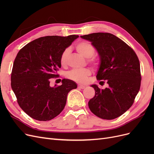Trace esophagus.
<instances>
[{
  "mask_svg": "<svg viewBox=\"0 0 154 154\" xmlns=\"http://www.w3.org/2000/svg\"><path fill=\"white\" fill-rule=\"evenodd\" d=\"M78 87L79 88H84L85 87V86L83 85H82V84H78Z\"/></svg>",
  "mask_w": 154,
  "mask_h": 154,
  "instance_id": "1",
  "label": "esophagus"
}]
</instances>
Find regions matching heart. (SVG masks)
<instances>
[{"instance_id":"b5f03b06","label":"heart","mask_w":154,"mask_h":154,"mask_svg":"<svg viewBox=\"0 0 154 154\" xmlns=\"http://www.w3.org/2000/svg\"><path fill=\"white\" fill-rule=\"evenodd\" d=\"M76 49L78 52L85 58H88V62L94 66L98 65V60L95 57H92L95 53V49L92 44L87 41H82L76 45ZM70 53L69 49H65L60 56V63L65 66L67 63V58ZM91 74L90 69L85 68L82 69H72L67 72V76L78 82H85L87 78Z\"/></svg>"}]
</instances>
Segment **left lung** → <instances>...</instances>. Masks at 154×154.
Segmentation results:
<instances>
[{
  "label": "left lung",
  "instance_id": "1",
  "mask_svg": "<svg viewBox=\"0 0 154 154\" xmlns=\"http://www.w3.org/2000/svg\"><path fill=\"white\" fill-rule=\"evenodd\" d=\"M96 49L100 57L97 80L109 87L100 89L92 85L95 96L88 101L92 112L103 119H114L128 110L141 86L140 63L136 53L122 40L109 32L81 36Z\"/></svg>",
  "mask_w": 154,
  "mask_h": 154
}]
</instances>
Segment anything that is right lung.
Instances as JSON below:
<instances>
[{"mask_svg":"<svg viewBox=\"0 0 154 154\" xmlns=\"http://www.w3.org/2000/svg\"><path fill=\"white\" fill-rule=\"evenodd\" d=\"M78 35L47 36L26 44L18 53L11 76L12 90L20 108L31 118L49 121L63 110L68 93L77 88L69 79L62 85L51 87L50 79L57 77L60 56Z\"/></svg>","mask_w":154,"mask_h":154,"instance_id":"obj_1","label":"right lung"}]
</instances>
